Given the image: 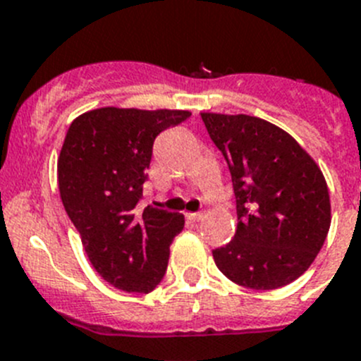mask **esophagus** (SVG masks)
<instances>
[{
    "mask_svg": "<svg viewBox=\"0 0 361 361\" xmlns=\"http://www.w3.org/2000/svg\"><path fill=\"white\" fill-rule=\"evenodd\" d=\"M185 217L192 222H200L201 219H203V214H201V212H196V214H190V212H188V214H185Z\"/></svg>",
    "mask_w": 361,
    "mask_h": 361,
    "instance_id": "1",
    "label": "esophagus"
}]
</instances>
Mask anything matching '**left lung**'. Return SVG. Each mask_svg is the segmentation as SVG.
<instances>
[{
  "mask_svg": "<svg viewBox=\"0 0 361 361\" xmlns=\"http://www.w3.org/2000/svg\"><path fill=\"white\" fill-rule=\"evenodd\" d=\"M201 119L226 158L237 200V231L214 251L215 265L240 287H285L313 264L328 237L324 174L290 133L269 121L214 112H201Z\"/></svg>",
  "mask_w": 361,
  "mask_h": 361,
  "instance_id": "obj_1",
  "label": "left lung"
}]
</instances>
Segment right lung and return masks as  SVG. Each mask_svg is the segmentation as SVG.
<instances>
[{"instance_id":"obj_1","label":"right lung","mask_w":361,"mask_h":361,"mask_svg":"<svg viewBox=\"0 0 361 361\" xmlns=\"http://www.w3.org/2000/svg\"><path fill=\"white\" fill-rule=\"evenodd\" d=\"M188 110L103 106L71 123L56 174L63 208L97 274L123 292L147 294L164 278L183 230L176 212L139 208L153 142Z\"/></svg>"}]
</instances>
